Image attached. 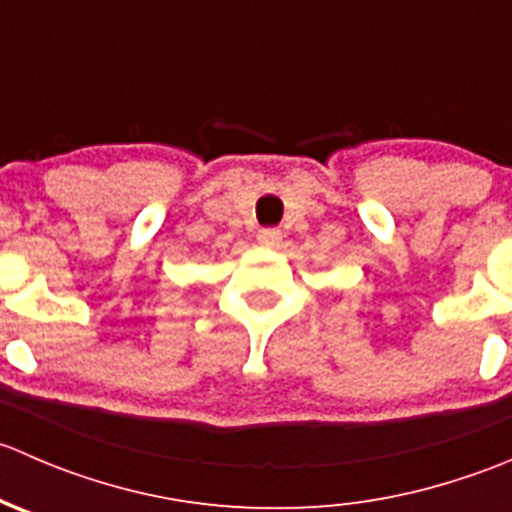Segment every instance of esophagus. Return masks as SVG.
Returning a JSON list of instances; mask_svg holds the SVG:
<instances>
[{
	"instance_id": "obj_1",
	"label": "esophagus",
	"mask_w": 512,
	"mask_h": 512,
	"mask_svg": "<svg viewBox=\"0 0 512 512\" xmlns=\"http://www.w3.org/2000/svg\"><path fill=\"white\" fill-rule=\"evenodd\" d=\"M257 240L265 247H277L282 242V230H277V227H262V230L257 232Z\"/></svg>"
}]
</instances>
